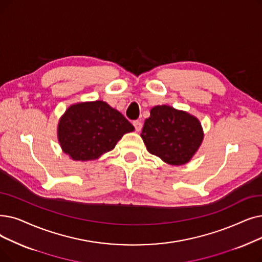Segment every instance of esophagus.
<instances>
[{
    "instance_id": "esophagus-1",
    "label": "esophagus",
    "mask_w": 262,
    "mask_h": 262,
    "mask_svg": "<svg viewBox=\"0 0 262 262\" xmlns=\"http://www.w3.org/2000/svg\"><path fill=\"white\" fill-rule=\"evenodd\" d=\"M133 125L135 126V129L137 130V132L141 130V128H142V123H141L139 120L134 121V122H133Z\"/></svg>"
}]
</instances>
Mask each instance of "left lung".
<instances>
[{"label": "left lung", "mask_w": 262, "mask_h": 262, "mask_svg": "<svg viewBox=\"0 0 262 262\" xmlns=\"http://www.w3.org/2000/svg\"><path fill=\"white\" fill-rule=\"evenodd\" d=\"M150 113L141 132L147 151L170 165L189 162L203 139L200 122L166 105L152 108Z\"/></svg>", "instance_id": "1"}]
</instances>
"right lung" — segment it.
I'll return each mask as SVG.
<instances>
[{
    "mask_svg": "<svg viewBox=\"0 0 262 262\" xmlns=\"http://www.w3.org/2000/svg\"><path fill=\"white\" fill-rule=\"evenodd\" d=\"M134 129L122 113L96 100L68 108L60 120L58 137L64 153L84 162L111 151L124 134Z\"/></svg>",
    "mask_w": 262,
    "mask_h": 262,
    "instance_id": "1",
    "label": "right lung"
}]
</instances>
